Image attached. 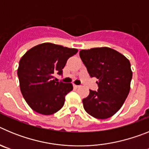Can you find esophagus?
Instances as JSON below:
<instances>
[{"mask_svg":"<svg viewBox=\"0 0 149 149\" xmlns=\"http://www.w3.org/2000/svg\"><path fill=\"white\" fill-rule=\"evenodd\" d=\"M74 87H75V88H79L81 86H79V85H75V84H74L73 85Z\"/></svg>","mask_w":149,"mask_h":149,"instance_id":"esophagus-1","label":"esophagus"}]
</instances>
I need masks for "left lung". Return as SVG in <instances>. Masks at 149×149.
I'll list each match as a JSON object with an SVG mask.
<instances>
[{"label": "left lung", "instance_id": "8db88e82", "mask_svg": "<svg viewBox=\"0 0 149 149\" xmlns=\"http://www.w3.org/2000/svg\"><path fill=\"white\" fill-rule=\"evenodd\" d=\"M80 57L91 77H96L98 91L89 89L84 108L96 119L110 118L122 107L128 95L132 71L125 56L107 47L81 50Z\"/></svg>", "mask_w": 149, "mask_h": 149}]
</instances>
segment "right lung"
Instances as JSON below:
<instances>
[{"label": "right lung", "mask_w": 149, "mask_h": 149, "mask_svg": "<svg viewBox=\"0 0 149 149\" xmlns=\"http://www.w3.org/2000/svg\"><path fill=\"white\" fill-rule=\"evenodd\" d=\"M77 50L53 43H42L27 51L18 68L20 89L27 104L34 111L51 115L60 110L72 84L56 81L54 74H63L68 59Z\"/></svg>", "instance_id": "add662e5"}]
</instances>
